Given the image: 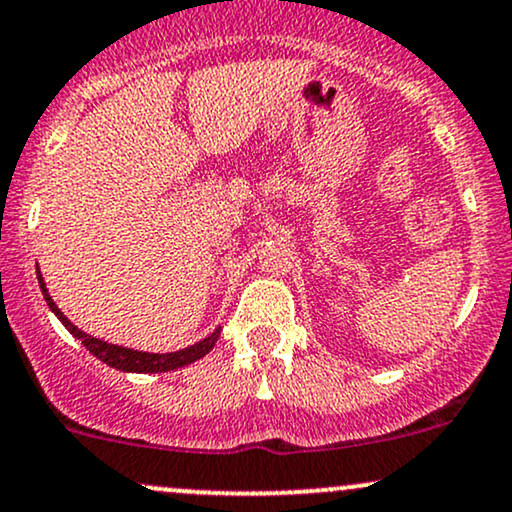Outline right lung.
Returning a JSON list of instances; mask_svg holds the SVG:
<instances>
[{
    "instance_id": "right-lung-1",
    "label": "right lung",
    "mask_w": 512,
    "mask_h": 512,
    "mask_svg": "<svg viewBox=\"0 0 512 512\" xmlns=\"http://www.w3.org/2000/svg\"><path fill=\"white\" fill-rule=\"evenodd\" d=\"M38 284H40V289H43V296H45V301H48L50 310L60 317L62 325L67 327V330L72 332L76 339H81V344H84L93 356L101 358V361L108 363L110 368L125 370V373H166V370H175V368L187 366V363H195L202 356H207L211 349H214L216 339H219V334H221V327H219V330L211 332L207 339H202V342L187 346V349H180V351H170V354H146V351L125 349V346L108 344V342H103V339L91 337V334L81 332L79 327H74L72 322L62 315V310L57 308L55 301L50 298L48 289H45L43 274L40 272H38Z\"/></svg>"
}]
</instances>
